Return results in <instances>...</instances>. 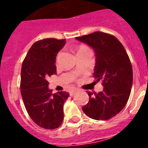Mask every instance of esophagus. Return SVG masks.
I'll use <instances>...</instances> for the list:
<instances>
[{"label":"esophagus","instance_id":"34e87169","mask_svg":"<svg viewBox=\"0 0 148 148\" xmlns=\"http://www.w3.org/2000/svg\"><path fill=\"white\" fill-rule=\"evenodd\" d=\"M75 92H76V90H73L70 92V95H71V96H73V95H75Z\"/></svg>","mask_w":148,"mask_h":148}]
</instances>
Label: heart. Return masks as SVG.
<instances>
[{"label": "heart", "instance_id": "heart-1", "mask_svg": "<svg viewBox=\"0 0 148 148\" xmlns=\"http://www.w3.org/2000/svg\"><path fill=\"white\" fill-rule=\"evenodd\" d=\"M87 49H87V48L86 47H84V46H81L80 47L78 48V52H77V53H79V52H82V51L87 50Z\"/></svg>", "mask_w": 148, "mask_h": 148}]
</instances>
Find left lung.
<instances>
[{
    "mask_svg": "<svg viewBox=\"0 0 148 148\" xmlns=\"http://www.w3.org/2000/svg\"><path fill=\"white\" fill-rule=\"evenodd\" d=\"M95 53L93 77L102 82V92H89L84 113L95 120H108L118 114L127 102L133 84V69L127 53L113 35L101 32L75 38Z\"/></svg>",
    "mask_w": 148,
    "mask_h": 148,
    "instance_id": "left-lung-1",
    "label": "left lung"
}]
</instances>
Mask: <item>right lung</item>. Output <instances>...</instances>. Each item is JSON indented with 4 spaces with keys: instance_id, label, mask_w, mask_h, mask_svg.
<instances>
[{
    "instance_id": "add662e5",
    "label": "right lung",
    "mask_w": 148,
    "mask_h": 148,
    "mask_svg": "<svg viewBox=\"0 0 148 148\" xmlns=\"http://www.w3.org/2000/svg\"><path fill=\"white\" fill-rule=\"evenodd\" d=\"M66 44L64 39L46 38L35 42L29 50L21 67V93L32 121L47 130L58 127L64 120L66 92L53 93L47 77L56 74V56Z\"/></svg>"
}]
</instances>
